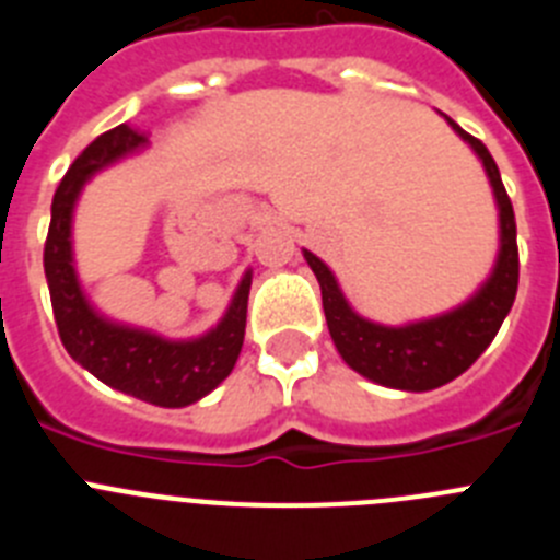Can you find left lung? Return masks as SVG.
Segmentation results:
<instances>
[{"mask_svg": "<svg viewBox=\"0 0 560 560\" xmlns=\"http://www.w3.org/2000/svg\"><path fill=\"white\" fill-rule=\"evenodd\" d=\"M446 122L482 162L499 210L497 260H493L491 275L485 277V283L465 303L446 314L418 319V323H373L368 316L355 314L348 296L341 294L334 271L314 252L303 249L323 289L325 319H328L330 339L341 359L348 361V368L381 387L407 389V393L438 389L471 368L502 328L504 316L511 314L518 289L516 215H513V205L508 199L497 162L477 137L463 131L452 117H446Z\"/></svg>", "mask_w": 560, "mask_h": 560, "instance_id": "obj_1", "label": "left lung"}]
</instances>
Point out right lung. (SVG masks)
<instances>
[{"label":"right lung","mask_w":560,"mask_h":560,"mask_svg":"<svg viewBox=\"0 0 560 560\" xmlns=\"http://www.w3.org/2000/svg\"><path fill=\"white\" fill-rule=\"evenodd\" d=\"M145 142V137L133 128L117 126L101 133L69 165L52 196V219L44 244V275L63 348L83 370L101 378L106 387L133 395L153 407L179 409L210 395L235 368L244 348L252 269L241 277L219 325L192 339H165L153 330L114 323L92 305L78 277L72 252L75 205L83 185L95 173L106 171L131 153H140Z\"/></svg>","instance_id":"1"}]
</instances>
